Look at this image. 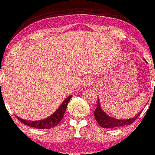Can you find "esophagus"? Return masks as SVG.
<instances>
[{
  "mask_svg": "<svg viewBox=\"0 0 155 155\" xmlns=\"http://www.w3.org/2000/svg\"><path fill=\"white\" fill-rule=\"evenodd\" d=\"M92 84V80L91 79H85L83 81V87H87Z\"/></svg>",
  "mask_w": 155,
  "mask_h": 155,
  "instance_id": "esophagus-1",
  "label": "esophagus"
}]
</instances>
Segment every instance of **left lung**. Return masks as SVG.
Here are the masks:
<instances>
[{
  "instance_id": "8db88e82",
  "label": "left lung",
  "mask_w": 155,
  "mask_h": 155,
  "mask_svg": "<svg viewBox=\"0 0 155 155\" xmlns=\"http://www.w3.org/2000/svg\"><path fill=\"white\" fill-rule=\"evenodd\" d=\"M140 114V113H139L138 115H137V116L128 119V120H119V119L111 118L101 110L98 99V102H97L96 108L94 112L95 118H96L98 124L104 128H115V127H123V126L132 124L136 119L138 118Z\"/></svg>"
}]
</instances>
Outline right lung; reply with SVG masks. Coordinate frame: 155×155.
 Returning <instances> with one entry per match:
<instances>
[{
  "label": "right lung",
  "mask_w": 155,
  "mask_h": 155,
  "mask_svg": "<svg viewBox=\"0 0 155 155\" xmlns=\"http://www.w3.org/2000/svg\"><path fill=\"white\" fill-rule=\"evenodd\" d=\"M71 97H72V96H69L68 97L55 113L51 115V116H49L48 118L43 119V120H37V121H34L33 120V121H31V120H23V119L18 118V117H17V118L21 123L24 124L27 126H29V127H34V128L50 129L53 128V127H57V124H59V122L62 120V118H63L66 108H67L68 104L69 101L71 100Z\"/></svg>",
  "instance_id": "obj_1"
}]
</instances>
